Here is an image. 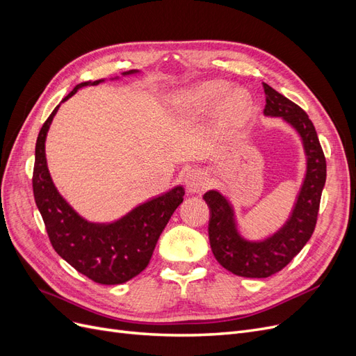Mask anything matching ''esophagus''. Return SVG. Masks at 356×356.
I'll list each match as a JSON object with an SVG mask.
<instances>
[{"label":"esophagus","instance_id":"esophagus-1","mask_svg":"<svg viewBox=\"0 0 356 356\" xmlns=\"http://www.w3.org/2000/svg\"><path fill=\"white\" fill-rule=\"evenodd\" d=\"M184 184L190 193H202L208 188L209 179L200 169H190L184 175Z\"/></svg>","mask_w":356,"mask_h":356}]
</instances>
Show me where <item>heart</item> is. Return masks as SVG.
<instances>
[{
  "mask_svg": "<svg viewBox=\"0 0 356 356\" xmlns=\"http://www.w3.org/2000/svg\"><path fill=\"white\" fill-rule=\"evenodd\" d=\"M217 102V114L222 122L241 124L251 108V98L243 89H227V84L220 81H204L196 88L182 93L179 108L182 113L197 115L208 111Z\"/></svg>",
  "mask_w": 356,
  "mask_h": 356,
  "instance_id": "b5f03b06",
  "label": "heart"
}]
</instances>
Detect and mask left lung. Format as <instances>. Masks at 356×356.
Here are the masks:
<instances>
[{
    "mask_svg": "<svg viewBox=\"0 0 356 356\" xmlns=\"http://www.w3.org/2000/svg\"><path fill=\"white\" fill-rule=\"evenodd\" d=\"M264 114L282 117L303 139L307 172L293 215L276 234L263 242H248L236 230L233 211L218 191L204 193L209 208V243L217 261L229 272L243 277H268L289 264L314 234L322 188L327 178V161L309 115L297 104L263 83Z\"/></svg>",
    "mask_w": 356,
    "mask_h": 356,
    "instance_id": "1",
    "label": "left lung"
}]
</instances>
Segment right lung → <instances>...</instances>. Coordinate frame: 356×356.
Masks as SVG:
<instances>
[{
  "label": "right lung",
  "instance_id": "right-lung-1",
  "mask_svg": "<svg viewBox=\"0 0 356 356\" xmlns=\"http://www.w3.org/2000/svg\"><path fill=\"white\" fill-rule=\"evenodd\" d=\"M135 70L124 74H134ZM104 80L84 81L75 86L62 99L67 101L83 86ZM59 105L42 124L35 144V163L32 190L44 221L49 239L55 251L79 273L102 285H117L131 281L148 266L156 243L169 218L184 200V188H172L113 224H92L79 217L60 197L49 174L44 143L50 123Z\"/></svg>",
  "mask_w": 356,
  "mask_h": 356
}]
</instances>
